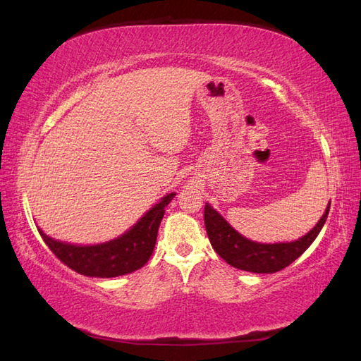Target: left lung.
<instances>
[{
	"instance_id": "8db88e82",
	"label": "left lung",
	"mask_w": 361,
	"mask_h": 361,
	"mask_svg": "<svg viewBox=\"0 0 361 361\" xmlns=\"http://www.w3.org/2000/svg\"><path fill=\"white\" fill-rule=\"evenodd\" d=\"M331 203L326 207L323 216L312 231H309L305 237L290 243H274L264 245L247 240L238 233L223 216L211 207L204 206V226L209 241L214 250L219 254L226 263L237 267L241 271L255 274H274L289 266L292 262L305 252L312 245V241L320 233L323 224L328 219Z\"/></svg>"
}]
</instances>
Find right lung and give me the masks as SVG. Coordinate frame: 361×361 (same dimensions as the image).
<instances>
[{"instance_id":"add662e5","label":"right lung","mask_w":361,"mask_h":361,"mask_svg":"<svg viewBox=\"0 0 361 361\" xmlns=\"http://www.w3.org/2000/svg\"><path fill=\"white\" fill-rule=\"evenodd\" d=\"M175 195V192L164 195L128 232L102 245H69L47 237L41 229L38 232L55 257L75 272L97 279L126 275L138 271L149 262L157 243L158 228L164 216V209Z\"/></svg>"}]
</instances>
